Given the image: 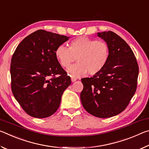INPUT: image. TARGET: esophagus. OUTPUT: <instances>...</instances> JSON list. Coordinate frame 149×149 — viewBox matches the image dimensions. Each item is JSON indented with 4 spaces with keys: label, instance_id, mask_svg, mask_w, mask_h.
Masks as SVG:
<instances>
[{
    "label": "esophagus",
    "instance_id": "34e87169",
    "mask_svg": "<svg viewBox=\"0 0 149 149\" xmlns=\"http://www.w3.org/2000/svg\"><path fill=\"white\" fill-rule=\"evenodd\" d=\"M71 80H72V82H75V81L77 80V78L74 77H71Z\"/></svg>",
    "mask_w": 149,
    "mask_h": 149
}]
</instances>
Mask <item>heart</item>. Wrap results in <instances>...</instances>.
Wrapping results in <instances>:
<instances>
[{"mask_svg":"<svg viewBox=\"0 0 149 149\" xmlns=\"http://www.w3.org/2000/svg\"><path fill=\"white\" fill-rule=\"evenodd\" d=\"M109 47L105 42L79 37L70 42L69 48L59 45L55 56L63 68H68L75 58L77 63L67 70L74 77L93 75L104 68L109 58Z\"/></svg>","mask_w":149,"mask_h":149,"instance_id":"b5f03b06","label":"heart"}]
</instances>
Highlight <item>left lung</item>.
<instances>
[{
    "mask_svg": "<svg viewBox=\"0 0 149 149\" xmlns=\"http://www.w3.org/2000/svg\"><path fill=\"white\" fill-rule=\"evenodd\" d=\"M109 47V58L101 71L81 79L80 98L89 114L100 118L114 116L129 104L137 89L139 66L132 50L115 33H97Z\"/></svg>",
    "mask_w": 149,
    "mask_h": 149,
    "instance_id": "1",
    "label": "left lung"
}]
</instances>
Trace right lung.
I'll return each mask as SVG.
<instances>
[{
	"instance_id": "add662e5",
	"label": "right lung",
	"mask_w": 149,
	"mask_h": 149,
	"mask_svg": "<svg viewBox=\"0 0 149 149\" xmlns=\"http://www.w3.org/2000/svg\"><path fill=\"white\" fill-rule=\"evenodd\" d=\"M69 38L37 30L22 40L12 56V93L32 117L45 118L56 112L63 93L71 84V78L55 56L56 48Z\"/></svg>"
}]
</instances>
